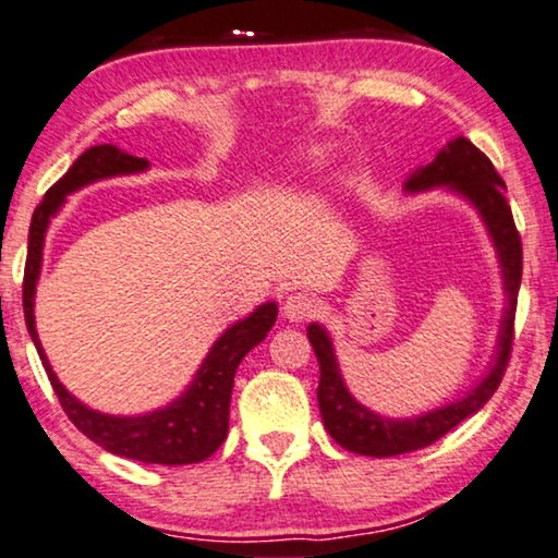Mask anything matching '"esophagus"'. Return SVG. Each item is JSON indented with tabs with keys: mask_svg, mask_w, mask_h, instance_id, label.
Returning <instances> with one entry per match:
<instances>
[{
	"mask_svg": "<svg viewBox=\"0 0 558 558\" xmlns=\"http://www.w3.org/2000/svg\"><path fill=\"white\" fill-rule=\"evenodd\" d=\"M281 310H284V315L292 323H302V320H310V317H315L317 313H320V300H315L313 294L294 292L287 296L284 307Z\"/></svg>",
	"mask_w": 558,
	"mask_h": 558,
	"instance_id": "1",
	"label": "esophagus"
}]
</instances>
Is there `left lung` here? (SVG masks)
Segmentation results:
<instances>
[{
    "mask_svg": "<svg viewBox=\"0 0 558 558\" xmlns=\"http://www.w3.org/2000/svg\"><path fill=\"white\" fill-rule=\"evenodd\" d=\"M430 186H448V190L459 192L461 197L472 202L480 209L492 243L497 248V256H500L508 310L502 315L495 361H492L489 374L461 400H453L446 408L423 412L417 417L392 421V417L376 415V412L353 400L343 385L341 372H338V361L336 353H332L328 332L313 323L307 328V338L315 349L317 364H320V385H317L320 415L332 440L341 444L345 451L385 459V456L410 453L436 444L448 430H453L461 421H466L469 415H474L487 404L489 397L500 387L505 368H508L512 338H515L518 289L520 277H523V243H520V233L515 220H512V209L505 199L502 177L472 141L459 135L451 143H446V148H440L428 166H421L412 173L404 190L421 192L430 190Z\"/></svg>",
    "mask_w": 558,
    "mask_h": 558,
    "instance_id": "1",
    "label": "left lung"
}]
</instances>
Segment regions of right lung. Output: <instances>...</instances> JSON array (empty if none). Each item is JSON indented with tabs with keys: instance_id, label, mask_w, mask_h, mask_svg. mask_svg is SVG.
Returning <instances> with one entry per match:
<instances>
[{
	"instance_id": "right-lung-1",
	"label": "right lung",
	"mask_w": 558,
	"mask_h": 558,
	"mask_svg": "<svg viewBox=\"0 0 558 558\" xmlns=\"http://www.w3.org/2000/svg\"><path fill=\"white\" fill-rule=\"evenodd\" d=\"M146 158H135L120 150L118 146H92L76 158L74 166L63 173L58 182L46 192V197L33 213L31 238H27V262L23 279V310L25 323L31 330L35 349L40 353L43 366L53 385V392L61 402L69 421L84 433L86 438L107 448L110 453L125 456V459L143 461V464H199L207 456H213L222 440L228 436V415H230V395H233L235 368L241 364L245 353L253 345H258L271 330L277 320V305L266 302L251 313L245 320L235 323L217 338L207 359L202 361L197 376L190 389L182 397H177L171 404L161 410L148 412V415L135 417H114L105 412L89 410L76 397L66 392V387L58 381V376L50 368L46 353L40 349V338L35 332V284L40 277L43 262V243H46V230L50 217L58 213V207L66 202V194L82 190V186L99 182L107 177H120V173L146 171Z\"/></svg>"
}]
</instances>
